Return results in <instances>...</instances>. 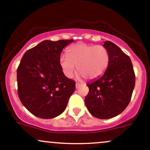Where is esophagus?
<instances>
[{
	"label": "esophagus",
	"mask_w": 150,
	"mask_h": 150,
	"mask_svg": "<svg viewBox=\"0 0 150 150\" xmlns=\"http://www.w3.org/2000/svg\"><path fill=\"white\" fill-rule=\"evenodd\" d=\"M81 83H76V88H79V86H81Z\"/></svg>",
	"instance_id": "obj_1"
}]
</instances>
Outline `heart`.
Returning <instances> with one entry per match:
<instances>
[{
	"label": "heart",
	"instance_id": "b5f03b06",
	"mask_svg": "<svg viewBox=\"0 0 150 150\" xmlns=\"http://www.w3.org/2000/svg\"><path fill=\"white\" fill-rule=\"evenodd\" d=\"M67 55L59 59L61 68L66 76L71 78L76 67L80 78L97 79L104 74L109 62V54L104 46L79 43L69 46Z\"/></svg>",
	"mask_w": 150,
	"mask_h": 150
}]
</instances>
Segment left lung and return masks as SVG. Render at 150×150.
I'll list each match as a JSON object with an SVG mask.
<instances>
[{
  "mask_svg": "<svg viewBox=\"0 0 150 150\" xmlns=\"http://www.w3.org/2000/svg\"><path fill=\"white\" fill-rule=\"evenodd\" d=\"M109 54L107 70L99 79L87 83L84 102L90 114L107 120L122 113L128 106L135 85L131 59L109 41L104 43Z\"/></svg>",
  "mask_w": 150,
  "mask_h": 150,
  "instance_id": "obj_1",
  "label": "left lung"
}]
</instances>
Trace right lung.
<instances>
[{
    "label": "right lung",
    "mask_w": 150,
    "mask_h": 150,
    "mask_svg": "<svg viewBox=\"0 0 150 150\" xmlns=\"http://www.w3.org/2000/svg\"><path fill=\"white\" fill-rule=\"evenodd\" d=\"M73 41L45 40L28 50L21 60L18 94L24 107L37 117L60 115L75 91V81L64 75L59 64L63 49Z\"/></svg>",
    "instance_id": "right-lung-1"
}]
</instances>
